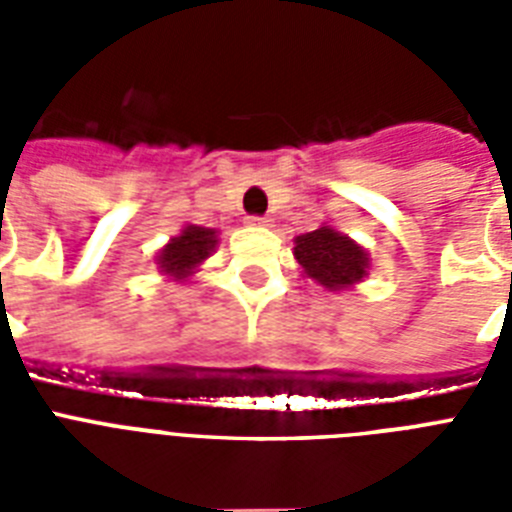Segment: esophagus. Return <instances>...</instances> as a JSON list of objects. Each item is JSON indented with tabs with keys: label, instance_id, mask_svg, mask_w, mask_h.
<instances>
[{
	"label": "esophagus",
	"instance_id": "obj_1",
	"mask_svg": "<svg viewBox=\"0 0 512 512\" xmlns=\"http://www.w3.org/2000/svg\"><path fill=\"white\" fill-rule=\"evenodd\" d=\"M247 225H255V228H265V225H271V220L268 217H247Z\"/></svg>",
	"mask_w": 512,
	"mask_h": 512
}]
</instances>
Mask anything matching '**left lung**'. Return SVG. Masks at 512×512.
<instances>
[{
  "instance_id": "obj_1",
  "label": "left lung",
  "mask_w": 512,
  "mask_h": 512,
  "mask_svg": "<svg viewBox=\"0 0 512 512\" xmlns=\"http://www.w3.org/2000/svg\"><path fill=\"white\" fill-rule=\"evenodd\" d=\"M292 255L303 268L305 279H311L327 292L353 289L369 276L372 268L369 252L332 225H321L316 231L295 236Z\"/></svg>"
}]
</instances>
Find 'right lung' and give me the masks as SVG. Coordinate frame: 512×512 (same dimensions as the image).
Segmentation results:
<instances>
[{
  "label": "right lung",
  "instance_id": "add662e5",
  "mask_svg": "<svg viewBox=\"0 0 512 512\" xmlns=\"http://www.w3.org/2000/svg\"><path fill=\"white\" fill-rule=\"evenodd\" d=\"M215 228H201V225H183L177 236H172L159 252H156V265L159 273L172 281H188L199 265L207 260L217 247Z\"/></svg>",
  "mask_w": 512,
  "mask_h": 512
}]
</instances>
